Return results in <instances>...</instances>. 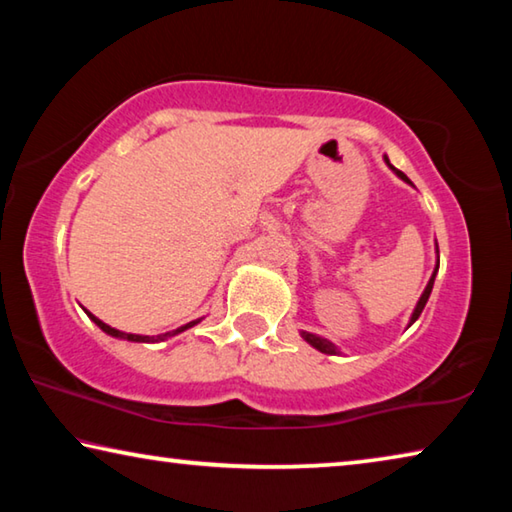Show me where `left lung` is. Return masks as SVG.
Listing matches in <instances>:
<instances>
[{
    "label": "left lung",
    "instance_id": "8db88e82",
    "mask_svg": "<svg viewBox=\"0 0 512 512\" xmlns=\"http://www.w3.org/2000/svg\"><path fill=\"white\" fill-rule=\"evenodd\" d=\"M384 162L388 164V167L393 169V173L397 178H402L404 183H409V185H413L409 178H406V173H402L400 169H395L393 164H391V160H388V155H384ZM436 253H438V244H436ZM438 266H440V262H436V268H433V273H431V277H429V282H427V287H424V291H422V296H420V300H418V305H415V309H413V314H411V320H409V327L415 323V320L420 318V314H422V309H424V305H427V300H429V296H431V289H433V280H436V273H438ZM300 336L302 339H305L311 348H316L318 352H323V354H341V350L336 348V345L332 343V341H327V339H323V336H318V334H311V332H300Z\"/></svg>",
    "mask_w": 512,
    "mask_h": 512
}]
</instances>
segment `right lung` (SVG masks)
Listing matches in <instances>:
<instances>
[{"label": "right lung", "instance_id": "1", "mask_svg": "<svg viewBox=\"0 0 512 512\" xmlns=\"http://www.w3.org/2000/svg\"><path fill=\"white\" fill-rule=\"evenodd\" d=\"M85 314H88V316H90V320H92V323L97 325V327H101L103 332H106V334L115 336V339L133 341V343H160V341H167V339H171V336H176V334H180V332H185V329H189V327H194V325L201 323V318H196V320H192V323H187V325H183V327H178V329H171V332H164V334H158V336H144V334H126V332H119V329H115V327L106 325V323H103V320H99L97 316L90 314L88 309H85Z\"/></svg>", "mask_w": 512, "mask_h": 512}]
</instances>
